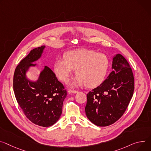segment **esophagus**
Masks as SVG:
<instances>
[{
	"instance_id": "1",
	"label": "esophagus",
	"mask_w": 151,
	"mask_h": 151,
	"mask_svg": "<svg viewBox=\"0 0 151 151\" xmlns=\"http://www.w3.org/2000/svg\"><path fill=\"white\" fill-rule=\"evenodd\" d=\"M68 93H69V94H72V93H78V91H76V90H68Z\"/></svg>"
}]
</instances>
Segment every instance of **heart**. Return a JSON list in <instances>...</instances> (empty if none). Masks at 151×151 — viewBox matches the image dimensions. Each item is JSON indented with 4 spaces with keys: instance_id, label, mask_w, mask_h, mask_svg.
I'll use <instances>...</instances> for the list:
<instances>
[{
    "instance_id": "heart-1",
    "label": "heart",
    "mask_w": 151,
    "mask_h": 151,
    "mask_svg": "<svg viewBox=\"0 0 151 151\" xmlns=\"http://www.w3.org/2000/svg\"><path fill=\"white\" fill-rule=\"evenodd\" d=\"M109 66V60L105 54L81 49L65 52L64 60H58L54 63L53 71L60 80L67 82L75 69L78 76L71 86L85 84L87 87L93 88L102 83Z\"/></svg>"
}]
</instances>
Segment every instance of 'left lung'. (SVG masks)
<instances>
[{
    "mask_svg": "<svg viewBox=\"0 0 151 151\" xmlns=\"http://www.w3.org/2000/svg\"><path fill=\"white\" fill-rule=\"evenodd\" d=\"M112 69L103 83L87 96L86 116L99 127L110 125L118 120L126 111L134 93L132 71L121 54L113 57Z\"/></svg>",
    "mask_w": 151,
    "mask_h": 151,
    "instance_id": "obj_1",
    "label": "left lung"
}]
</instances>
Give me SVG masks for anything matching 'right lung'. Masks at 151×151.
Here are the masks:
<instances>
[{
	"label": "right lung",
	"instance_id": "add662e5",
	"mask_svg": "<svg viewBox=\"0 0 151 151\" xmlns=\"http://www.w3.org/2000/svg\"><path fill=\"white\" fill-rule=\"evenodd\" d=\"M42 46L32 49L17 66L13 78V88L16 100L24 115L35 124L48 127L60 119L67 91L53 71L47 66L41 70L37 81L27 77L31 67L45 49Z\"/></svg>",
	"mask_w": 151,
	"mask_h": 151
}]
</instances>
